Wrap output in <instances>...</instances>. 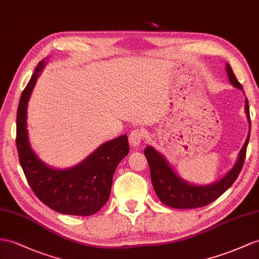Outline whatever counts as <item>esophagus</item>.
<instances>
[{
    "instance_id": "obj_1",
    "label": "esophagus",
    "mask_w": 259,
    "mask_h": 259,
    "mask_svg": "<svg viewBox=\"0 0 259 259\" xmlns=\"http://www.w3.org/2000/svg\"><path fill=\"white\" fill-rule=\"evenodd\" d=\"M143 137H144V134L141 129L131 130L129 134V143L131 145V148L139 147L141 141L143 140Z\"/></svg>"
}]
</instances>
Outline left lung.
Masks as SVG:
<instances>
[{"mask_svg": "<svg viewBox=\"0 0 259 259\" xmlns=\"http://www.w3.org/2000/svg\"><path fill=\"white\" fill-rule=\"evenodd\" d=\"M227 73L231 84L238 90H243L241 83L237 81L233 71H232L229 63L225 65ZM245 112L250 128V117H249V106L247 98L245 99ZM250 134L248 132L246 141L238 153L237 161L227 174L221 180L208 185H194L190 184L175 173L169 163L166 161L160 152L156 151L153 147L145 148L144 155L147 157L151 181L158 199L170 208L175 209H195L204 207L225 193L233 184L240 174L243 164L246 156V149L249 141Z\"/></svg>", "mask_w": 259, "mask_h": 259, "instance_id": "8db88e82", "label": "left lung"}]
</instances>
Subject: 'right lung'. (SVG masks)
I'll return each mask as SVG.
<instances>
[{
	"instance_id": "obj_1",
	"label": "right lung",
	"mask_w": 259,
	"mask_h": 259,
	"mask_svg": "<svg viewBox=\"0 0 259 259\" xmlns=\"http://www.w3.org/2000/svg\"><path fill=\"white\" fill-rule=\"evenodd\" d=\"M46 60L47 58L36 66L18 104L16 145L19 163L32 191L50 209L71 215L95 214L108 201L117 165L129 153L128 137L122 135L103 143L85 160L69 168H54L44 163L28 140L27 106Z\"/></svg>"
}]
</instances>
